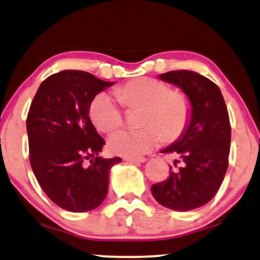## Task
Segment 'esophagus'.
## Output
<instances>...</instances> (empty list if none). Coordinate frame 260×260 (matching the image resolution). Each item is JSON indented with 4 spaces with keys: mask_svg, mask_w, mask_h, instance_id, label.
Segmentation results:
<instances>
[{
    "mask_svg": "<svg viewBox=\"0 0 260 260\" xmlns=\"http://www.w3.org/2000/svg\"><path fill=\"white\" fill-rule=\"evenodd\" d=\"M123 160L129 163H144L146 162L145 157H124Z\"/></svg>",
    "mask_w": 260,
    "mask_h": 260,
    "instance_id": "34e87169",
    "label": "esophagus"
}]
</instances>
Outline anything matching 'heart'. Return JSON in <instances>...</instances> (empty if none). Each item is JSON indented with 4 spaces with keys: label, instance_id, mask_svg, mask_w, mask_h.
<instances>
[{
    "label": "heart",
    "instance_id": "heart-1",
    "mask_svg": "<svg viewBox=\"0 0 260 260\" xmlns=\"http://www.w3.org/2000/svg\"><path fill=\"white\" fill-rule=\"evenodd\" d=\"M117 96L127 108L143 107L139 129H121L111 134V152L124 157H139L162 141L174 140L182 134L190 119V103L186 94L170 91L163 81L154 78H138L117 90ZM92 122L102 132H111L123 122L119 101L101 92L90 106Z\"/></svg>",
    "mask_w": 260,
    "mask_h": 260
}]
</instances>
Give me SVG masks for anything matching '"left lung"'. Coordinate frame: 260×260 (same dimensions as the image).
I'll return each mask as SVG.
<instances>
[{"label": "left lung", "instance_id": "obj_1", "mask_svg": "<svg viewBox=\"0 0 260 260\" xmlns=\"http://www.w3.org/2000/svg\"><path fill=\"white\" fill-rule=\"evenodd\" d=\"M159 79L179 86L192 107L185 132L160 151L179 157L168 179L154 183L151 192L166 208L188 211L209 203L215 197L228 169L232 129L221 90L215 83L192 71H172Z\"/></svg>", "mask_w": 260, "mask_h": 260}]
</instances>
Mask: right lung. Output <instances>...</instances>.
Listing matches in <instances>:
<instances>
[{
	"label": "right lung",
	"mask_w": 260,
	"mask_h": 260,
	"mask_svg": "<svg viewBox=\"0 0 260 260\" xmlns=\"http://www.w3.org/2000/svg\"><path fill=\"white\" fill-rule=\"evenodd\" d=\"M114 83L83 71L45 79L29 107L26 128L29 163L44 193L72 212L96 209L106 199L109 173L120 157L98 156L106 141L88 109L97 93Z\"/></svg>",
	"instance_id": "obj_1"
}]
</instances>
